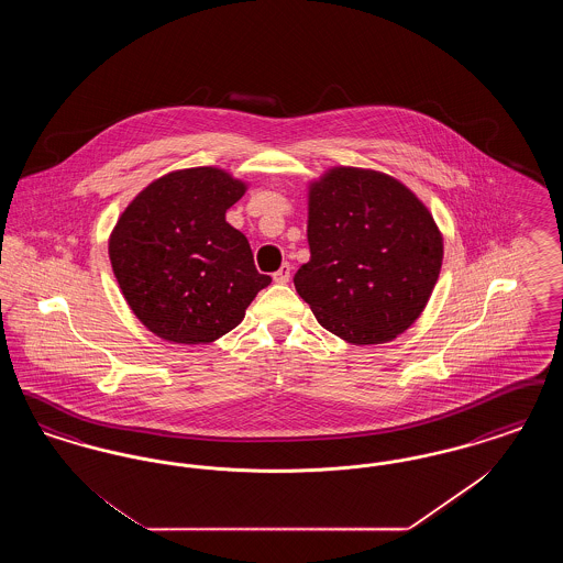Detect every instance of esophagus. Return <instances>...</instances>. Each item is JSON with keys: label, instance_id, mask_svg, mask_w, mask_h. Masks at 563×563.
Segmentation results:
<instances>
[{"label": "esophagus", "instance_id": "1", "mask_svg": "<svg viewBox=\"0 0 563 563\" xmlns=\"http://www.w3.org/2000/svg\"><path fill=\"white\" fill-rule=\"evenodd\" d=\"M274 283H278V285H287L289 283V278H291V266L289 264H283L278 272H274Z\"/></svg>", "mask_w": 563, "mask_h": 563}]
</instances>
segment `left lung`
<instances>
[{"mask_svg": "<svg viewBox=\"0 0 563 563\" xmlns=\"http://www.w3.org/2000/svg\"><path fill=\"white\" fill-rule=\"evenodd\" d=\"M308 244L295 291L354 346L393 342L418 321L443 264L427 205L374 168L331 166L308 184Z\"/></svg>", "mask_w": 563, "mask_h": 563, "instance_id": "1", "label": "left lung"}]
</instances>
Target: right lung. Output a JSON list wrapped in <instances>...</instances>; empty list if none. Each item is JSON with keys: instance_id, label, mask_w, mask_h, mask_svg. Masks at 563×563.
Listing matches in <instances>:
<instances>
[{"instance_id": "1", "label": "right lung", "mask_w": 563, "mask_h": 563, "mask_svg": "<svg viewBox=\"0 0 563 563\" xmlns=\"http://www.w3.org/2000/svg\"><path fill=\"white\" fill-rule=\"evenodd\" d=\"M249 188L219 166L179 168L141 189L109 234V262L134 317L170 344H211L241 324L272 278L225 211Z\"/></svg>"}]
</instances>
